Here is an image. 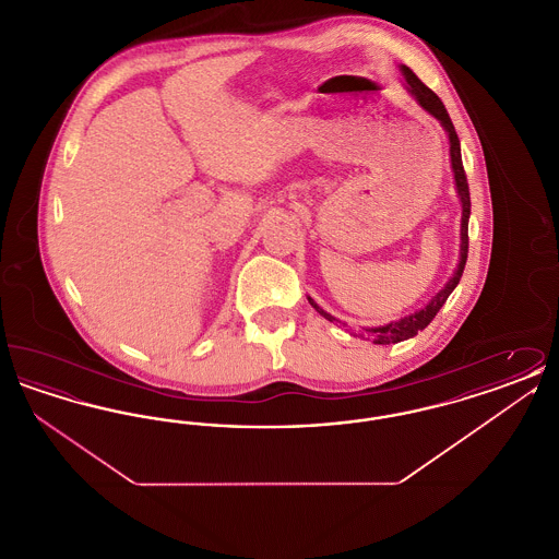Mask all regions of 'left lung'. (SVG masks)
<instances>
[{
    "mask_svg": "<svg viewBox=\"0 0 559 559\" xmlns=\"http://www.w3.org/2000/svg\"><path fill=\"white\" fill-rule=\"evenodd\" d=\"M400 73L404 75V87L406 92L417 100V105L424 108L426 112H429L431 117H436L440 121V126L444 128V132L449 135V146H451V167L452 176H454V188H456V194H459V201H461V245H459V264L454 267L449 283L436 293L426 306L404 319L392 320L388 324H381V326H371V329H365L369 333V337L372 340V344H379V346H388V344H399L404 340H411L415 337L419 331H424L427 324L433 320V317L440 312V308L444 306V301L449 299V295L454 292V287L459 285L461 281V274H463V267L467 262V249H469V237H467V228H469V213H472V201H469V187H467V178H465V169H463V160H461V142H459V135L454 132V126H452L451 117L447 112V108L442 105V100L427 87L424 81L419 80L408 67L400 64ZM310 306L319 312L320 317L329 320V322H337L335 317H331L329 312H324L320 308L319 304L308 297Z\"/></svg>",
    "mask_w": 559,
    "mask_h": 559,
    "instance_id": "obj_1",
    "label": "left lung"
}]
</instances>
